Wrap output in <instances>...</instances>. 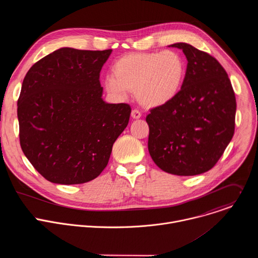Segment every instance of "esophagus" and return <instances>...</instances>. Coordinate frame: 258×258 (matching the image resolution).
Instances as JSON below:
<instances>
[{"label": "esophagus", "instance_id": "34e87169", "mask_svg": "<svg viewBox=\"0 0 258 258\" xmlns=\"http://www.w3.org/2000/svg\"><path fill=\"white\" fill-rule=\"evenodd\" d=\"M141 112L139 111L138 109H134L133 111H132V117L134 118V119H139L140 117H141Z\"/></svg>", "mask_w": 258, "mask_h": 258}]
</instances>
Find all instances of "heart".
I'll use <instances>...</instances> for the list:
<instances>
[{
	"mask_svg": "<svg viewBox=\"0 0 258 258\" xmlns=\"http://www.w3.org/2000/svg\"><path fill=\"white\" fill-rule=\"evenodd\" d=\"M112 73L104 81L108 94L125 98L128 91L136 92L143 106L155 108L167 104L178 94L186 65L173 51L128 53L113 63Z\"/></svg>",
	"mask_w": 258,
	"mask_h": 258,
	"instance_id": "b5f03b06",
	"label": "heart"
}]
</instances>
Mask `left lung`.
<instances>
[{"label": "left lung", "mask_w": 258, "mask_h": 258, "mask_svg": "<svg viewBox=\"0 0 258 258\" xmlns=\"http://www.w3.org/2000/svg\"><path fill=\"white\" fill-rule=\"evenodd\" d=\"M169 47L185 54L186 76L178 94L147 115L148 150L163 171L197 175L215 165L234 136L236 97L215 58L186 43Z\"/></svg>", "instance_id": "1"}]
</instances>
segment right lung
Wrapping results in <instances>:
<instances>
[{"label":"right lung","instance_id":"1","mask_svg":"<svg viewBox=\"0 0 258 258\" xmlns=\"http://www.w3.org/2000/svg\"><path fill=\"white\" fill-rule=\"evenodd\" d=\"M111 52L61 48L26 73L17 103L21 149L51 182L96 178L128 123L130 105L102 98L100 71Z\"/></svg>","mask_w":258,"mask_h":258}]
</instances>
